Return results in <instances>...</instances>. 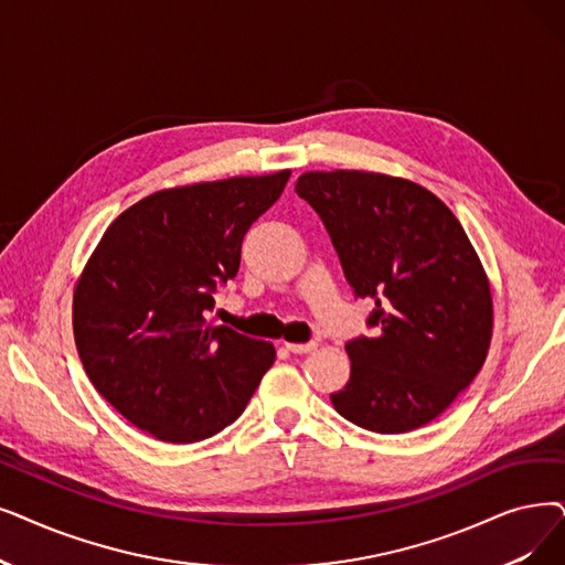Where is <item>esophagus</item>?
<instances>
[{"label":"esophagus","mask_w":565,"mask_h":565,"mask_svg":"<svg viewBox=\"0 0 565 565\" xmlns=\"http://www.w3.org/2000/svg\"><path fill=\"white\" fill-rule=\"evenodd\" d=\"M284 347H286L290 353H298V355H302V353H309V351H313V349H316V341H307V343L284 341Z\"/></svg>","instance_id":"34e87169"}]
</instances>
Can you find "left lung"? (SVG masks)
<instances>
[{"mask_svg": "<svg viewBox=\"0 0 565 565\" xmlns=\"http://www.w3.org/2000/svg\"><path fill=\"white\" fill-rule=\"evenodd\" d=\"M296 191L332 237L376 337L347 343L351 379L330 399L379 434L438 418L482 370L494 330L492 288L459 218L431 191L366 170H311Z\"/></svg>", "mask_w": 565, "mask_h": 565, "instance_id": "left-lung-1", "label": "left lung"}]
</instances>
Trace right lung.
Here are the masks:
<instances>
[{
  "instance_id": "1",
  "label": "right lung",
  "mask_w": 565,
  "mask_h": 565,
  "mask_svg": "<svg viewBox=\"0 0 565 565\" xmlns=\"http://www.w3.org/2000/svg\"><path fill=\"white\" fill-rule=\"evenodd\" d=\"M290 170L161 189L106 228L73 290V337L96 392L138 429L195 444L239 418L275 347L212 326V292Z\"/></svg>"
}]
</instances>
